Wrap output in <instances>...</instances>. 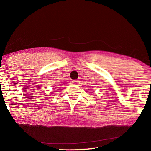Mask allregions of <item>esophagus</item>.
I'll use <instances>...</instances> for the list:
<instances>
[{
    "instance_id": "obj_1",
    "label": "esophagus",
    "mask_w": 151,
    "mask_h": 151,
    "mask_svg": "<svg viewBox=\"0 0 151 151\" xmlns=\"http://www.w3.org/2000/svg\"><path fill=\"white\" fill-rule=\"evenodd\" d=\"M73 83L76 84V85H77V84L80 83V81H79V80H73Z\"/></svg>"
}]
</instances>
